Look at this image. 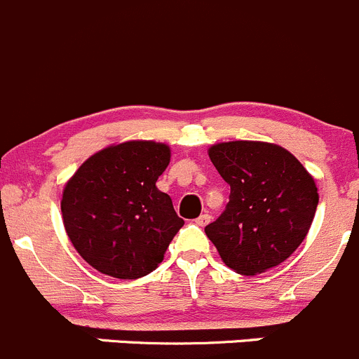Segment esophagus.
Instances as JSON below:
<instances>
[{
	"label": "esophagus",
	"mask_w": 359,
	"mask_h": 359,
	"mask_svg": "<svg viewBox=\"0 0 359 359\" xmlns=\"http://www.w3.org/2000/svg\"><path fill=\"white\" fill-rule=\"evenodd\" d=\"M194 222H196L198 226H207L208 222H210V215H208V214H201L200 217H198Z\"/></svg>",
	"instance_id": "obj_1"
}]
</instances>
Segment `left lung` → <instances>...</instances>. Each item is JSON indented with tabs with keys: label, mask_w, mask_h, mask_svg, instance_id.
<instances>
[{
	"label": "left lung",
	"mask_w": 359,
	"mask_h": 359,
	"mask_svg": "<svg viewBox=\"0 0 359 359\" xmlns=\"http://www.w3.org/2000/svg\"><path fill=\"white\" fill-rule=\"evenodd\" d=\"M208 156L231 187L224 212L205 226L226 266L256 276L286 261L314 221L319 194L311 173L266 142H222Z\"/></svg>",
	"instance_id": "left-lung-1"
}]
</instances>
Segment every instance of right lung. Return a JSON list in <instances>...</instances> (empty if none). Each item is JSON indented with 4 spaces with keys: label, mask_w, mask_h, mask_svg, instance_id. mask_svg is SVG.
I'll return each mask as SVG.
<instances>
[{
    "label": "right lung",
    "mask_w": 359,
    "mask_h": 359,
    "mask_svg": "<svg viewBox=\"0 0 359 359\" xmlns=\"http://www.w3.org/2000/svg\"><path fill=\"white\" fill-rule=\"evenodd\" d=\"M170 147L110 145L82 163L62 191L65 229L76 252L105 276L140 279L158 268L184 221L156 187Z\"/></svg>",
    "instance_id": "1"
}]
</instances>
